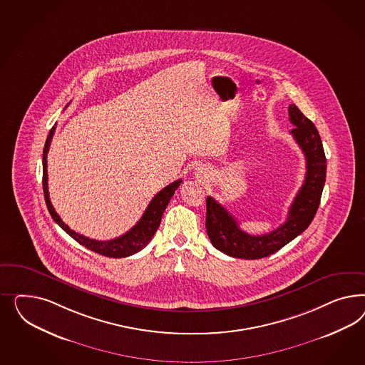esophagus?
Wrapping results in <instances>:
<instances>
[{
  "instance_id": "esophagus-1",
  "label": "esophagus",
  "mask_w": 365,
  "mask_h": 365,
  "mask_svg": "<svg viewBox=\"0 0 365 365\" xmlns=\"http://www.w3.org/2000/svg\"><path fill=\"white\" fill-rule=\"evenodd\" d=\"M198 175H206V174H205V170H203V168H202V170H200V168H198Z\"/></svg>"
}]
</instances>
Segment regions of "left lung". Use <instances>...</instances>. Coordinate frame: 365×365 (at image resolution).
<instances>
[{
	"label": "left lung",
	"mask_w": 365,
	"mask_h": 365,
	"mask_svg": "<svg viewBox=\"0 0 365 365\" xmlns=\"http://www.w3.org/2000/svg\"><path fill=\"white\" fill-rule=\"evenodd\" d=\"M290 131L307 159L304 183L293 200L287 222L264 235L243 232L232 214L211 197L206 199V230L211 243L222 253L234 258L259 259L273 255L305 232L320 206L327 177V159L320 135L314 124L294 106H289Z\"/></svg>",
	"instance_id": "obj_1"
}]
</instances>
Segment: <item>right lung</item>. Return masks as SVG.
I'll return each instance as SVG.
<instances>
[{"mask_svg":"<svg viewBox=\"0 0 365 365\" xmlns=\"http://www.w3.org/2000/svg\"><path fill=\"white\" fill-rule=\"evenodd\" d=\"M56 125L52 127V130L49 131V135L46 138L45 142L44 151H43V190H44L45 203L49 214L52 215L53 221L66 232L69 234L75 241H78L80 245L86 246L89 250L98 253V255H106L110 258H123V257H128V255H135L138 252H140L144 249L148 242L151 241V238L154 237L155 232L158 230L160 221H162V215L166 210L167 205L170 202L171 197L174 195L175 190L179 187V185L182 183V180H175L171 185H168L163 190H160L153 200L150 202L148 207L144 211L142 218L139 222L133 226L131 230L123 234L118 238H113L110 241H96V240H91L88 237H84L81 234H78L73 230H71V227L61 221V218L58 217V214L56 212L51 198H49V192H48V170H46V156L49 151V145L52 142L53 133H55Z\"/></svg>","mask_w":365,"mask_h":365,"instance_id":"add662e5","label":"right lung"}]
</instances>
